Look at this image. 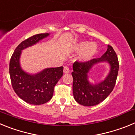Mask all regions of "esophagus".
Returning <instances> with one entry per match:
<instances>
[{
	"instance_id": "1",
	"label": "esophagus",
	"mask_w": 135,
	"mask_h": 135,
	"mask_svg": "<svg viewBox=\"0 0 135 135\" xmlns=\"http://www.w3.org/2000/svg\"><path fill=\"white\" fill-rule=\"evenodd\" d=\"M64 74H68V73H70V70H69L68 67H67V66L64 67Z\"/></svg>"
}]
</instances>
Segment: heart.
Instances as JSON below:
<instances>
[{
    "label": "heart",
    "instance_id": "1",
    "mask_svg": "<svg viewBox=\"0 0 135 135\" xmlns=\"http://www.w3.org/2000/svg\"><path fill=\"white\" fill-rule=\"evenodd\" d=\"M74 50L79 53L78 61L84 63L93 58L98 51V45L95 42L89 43L88 41H81L74 45Z\"/></svg>",
    "mask_w": 135,
    "mask_h": 135
}]
</instances>
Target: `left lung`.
I'll use <instances>...</instances> for the list:
<instances>
[{"instance_id": "obj_1", "label": "left lung", "mask_w": 135, "mask_h": 135, "mask_svg": "<svg viewBox=\"0 0 135 135\" xmlns=\"http://www.w3.org/2000/svg\"><path fill=\"white\" fill-rule=\"evenodd\" d=\"M106 63L109 65V72L102 81L90 82L88 74L95 65ZM118 57L112 46L100 58L86 63L76 61L73 64V95L74 99L84 106H93L105 99L114 88L118 73Z\"/></svg>"}]
</instances>
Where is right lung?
<instances>
[{
    "label": "right lung",
    "mask_w": 135,
    "mask_h": 135,
    "mask_svg": "<svg viewBox=\"0 0 135 135\" xmlns=\"http://www.w3.org/2000/svg\"><path fill=\"white\" fill-rule=\"evenodd\" d=\"M49 33L32 36L15 49L9 64L11 84L20 98L32 105H42L53 97L54 87L64 74V67L47 68L35 74L28 73L20 64L22 51L46 38Z\"/></svg>",
    "instance_id": "1"
}]
</instances>
